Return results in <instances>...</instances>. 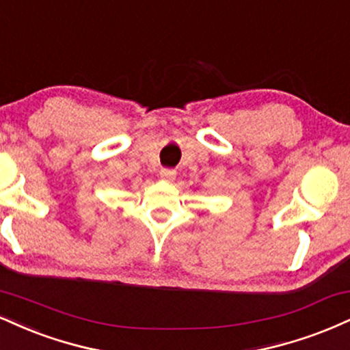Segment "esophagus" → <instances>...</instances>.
I'll return each instance as SVG.
<instances>
[{"mask_svg": "<svg viewBox=\"0 0 350 350\" xmlns=\"http://www.w3.org/2000/svg\"><path fill=\"white\" fill-rule=\"evenodd\" d=\"M159 178L163 180H174L176 178V171L174 170H167V167H164V170L159 171Z\"/></svg>", "mask_w": 350, "mask_h": 350, "instance_id": "obj_1", "label": "esophagus"}]
</instances>
